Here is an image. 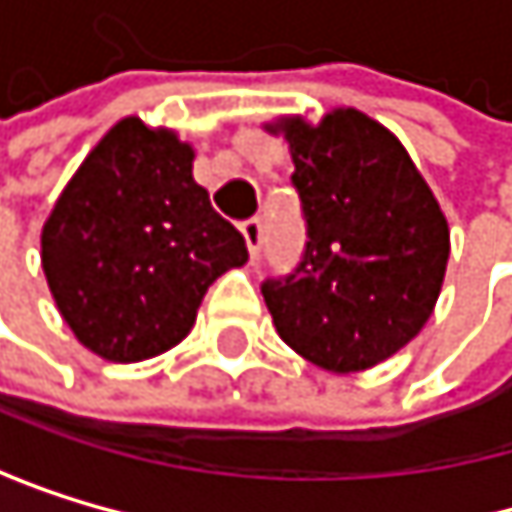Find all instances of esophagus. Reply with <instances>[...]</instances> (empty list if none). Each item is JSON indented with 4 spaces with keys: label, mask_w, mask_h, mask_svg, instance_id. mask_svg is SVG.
<instances>
[{
    "label": "esophagus",
    "mask_w": 512,
    "mask_h": 512,
    "mask_svg": "<svg viewBox=\"0 0 512 512\" xmlns=\"http://www.w3.org/2000/svg\"><path fill=\"white\" fill-rule=\"evenodd\" d=\"M242 236H245V245H248V254L251 258H258L261 248H264V224L258 218H251L242 224Z\"/></svg>",
    "instance_id": "1"
}]
</instances>
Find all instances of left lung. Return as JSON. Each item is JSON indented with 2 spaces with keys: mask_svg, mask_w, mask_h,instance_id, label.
<instances>
[{
  "mask_svg": "<svg viewBox=\"0 0 512 512\" xmlns=\"http://www.w3.org/2000/svg\"><path fill=\"white\" fill-rule=\"evenodd\" d=\"M307 251L291 276L267 279L279 338L325 371H365L399 353L433 316L448 264V221L399 137L338 107L319 122L282 116Z\"/></svg>",
  "mask_w": 512,
  "mask_h": 512,
  "instance_id": "8db88e82",
  "label": "left lung"
}]
</instances>
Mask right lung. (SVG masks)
<instances>
[{"instance_id": "1", "label": "right lung", "mask_w": 512, "mask_h": 512, "mask_svg": "<svg viewBox=\"0 0 512 512\" xmlns=\"http://www.w3.org/2000/svg\"><path fill=\"white\" fill-rule=\"evenodd\" d=\"M171 128L119 119L76 168L42 227V270L76 341L107 362L181 344L208 285L248 261L242 233L193 181Z\"/></svg>"}]
</instances>
